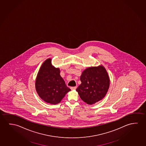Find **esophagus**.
<instances>
[{"label":"esophagus","instance_id":"esophagus-1","mask_svg":"<svg viewBox=\"0 0 146 146\" xmlns=\"http://www.w3.org/2000/svg\"><path fill=\"white\" fill-rule=\"evenodd\" d=\"M71 90H75L76 89V86H74V87H71Z\"/></svg>","mask_w":146,"mask_h":146}]
</instances>
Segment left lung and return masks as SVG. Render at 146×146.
Wrapping results in <instances>:
<instances>
[{
	"instance_id": "obj_1",
	"label": "left lung",
	"mask_w": 146,
	"mask_h": 146,
	"mask_svg": "<svg viewBox=\"0 0 146 146\" xmlns=\"http://www.w3.org/2000/svg\"><path fill=\"white\" fill-rule=\"evenodd\" d=\"M81 83L76 89L81 100L88 105L102 100L108 92L110 78L103 65L85 69L81 76Z\"/></svg>"
}]
</instances>
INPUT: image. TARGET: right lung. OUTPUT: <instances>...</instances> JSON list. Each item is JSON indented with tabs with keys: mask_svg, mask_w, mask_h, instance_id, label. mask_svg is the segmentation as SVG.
Listing matches in <instances>:
<instances>
[{
	"mask_svg": "<svg viewBox=\"0 0 146 146\" xmlns=\"http://www.w3.org/2000/svg\"><path fill=\"white\" fill-rule=\"evenodd\" d=\"M38 96L47 103L56 105L61 102L71 90L60 75V70L54 67L52 59H46L41 65L35 81Z\"/></svg>",
	"mask_w": 146,
	"mask_h": 146,
	"instance_id": "obj_1",
	"label": "right lung"
}]
</instances>
